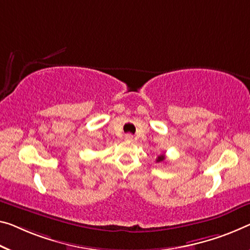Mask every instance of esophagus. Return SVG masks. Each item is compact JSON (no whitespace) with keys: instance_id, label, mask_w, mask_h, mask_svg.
Segmentation results:
<instances>
[{"instance_id":"esophagus-1","label":"esophagus","mask_w":250,"mask_h":250,"mask_svg":"<svg viewBox=\"0 0 250 250\" xmlns=\"http://www.w3.org/2000/svg\"><path fill=\"white\" fill-rule=\"evenodd\" d=\"M125 140H126V141H132V140H133V135H132V134H126V135H125Z\"/></svg>"}]
</instances>
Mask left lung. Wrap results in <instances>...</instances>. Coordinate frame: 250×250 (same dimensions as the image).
Wrapping results in <instances>:
<instances>
[{"label": "left lung", "instance_id": "left-lung-1", "mask_svg": "<svg viewBox=\"0 0 250 250\" xmlns=\"http://www.w3.org/2000/svg\"><path fill=\"white\" fill-rule=\"evenodd\" d=\"M164 160H165V156L162 154V155H160L159 157H157V159H156V162H163Z\"/></svg>", "mask_w": 250, "mask_h": 250}]
</instances>
